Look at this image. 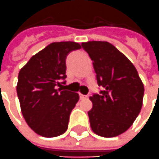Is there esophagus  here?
<instances>
[{"mask_svg": "<svg viewBox=\"0 0 159 159\" xmlns=\"http://www.w3.org/2000/svg\"><path fill=\"white\" fill-rule=\"evenodd\" d=\"M88 98V95H84V94L80 93V99H83V98Z\"/></svg>", "mask_w": 159, "mask_h": 159, "instance_id": "esophagus-1", "label": "esophagus"}]
</instances>
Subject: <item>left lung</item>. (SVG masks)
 <instances>
[{
  "label": "left lung",
  "mask_w": 159,
  "mask_h": 159,
  "mask_svg": "<svg viewBox=\"0 0 159 159\" xmlns=\"http://www.w3.org/2000/svg\"><path fill=\"white\" fill-rule=\"evenodd\" d=\"M91 60L99 93L90 99L88 111L92 130L98 136L112 138L128 130L139 114L143 105L144 85L131 61L107 41L81 44Z\"/></svg>",
  "instance_id": "8db88e82"
}]
</instances>
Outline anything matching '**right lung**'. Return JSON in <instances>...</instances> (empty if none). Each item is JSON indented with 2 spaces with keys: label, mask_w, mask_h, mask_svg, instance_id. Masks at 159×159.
<instances>
[{
  "label": "right lung",
  "mask_w": 159,
  "mask_h": 159,
  "mask_svg": "<svg viewBox=\"0 0 159 159\" xmlns=\"http://www.w3.org/2000/svg\"><path fill=\"white\" fill-rule=\"evenodd\" d=\"M80 48L73 41L53 42L20 71L16 90L21 112L28 126L40 136L53 138L67 130L70 113L80 97L58 86L66 83V57Z\"/></svg>",
  "instance_id": "1"
}]
</instances>
